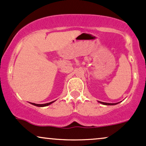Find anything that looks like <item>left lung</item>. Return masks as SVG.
Masks as SVG:
<instances>
[{"label": "left lung", "instance_id": "obj_1", "mask_svg": "<svg viewBox=\"0 0 146 146\" xmlns=\"http://www.w3.org/2000/svg\"><path fill=\"white\" fill-rule=\"evenodd\" d=\"M98 102L101 103V104H104V105H115V104H118V103H106V102H100V101H98Z\"/></svg>", "mask_w": 146, "mask_h": 146}]
</instances>
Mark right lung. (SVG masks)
Returning <instances> with one entry per match:
<instances>
[{"label": "right lung", "instance_id": "obj_1", "mask_svg": "<svg viewBox=\"0 0 146 146\" xmlns=\"http://www.w3.org/2000/svg\"><path fill=\"white\" fill-rule=\"evenodd\" d=\"M54 101H52V102H48V103H46V104H35V103H31V104L34 105V106H39V107H44V106H48V105L51 104L52 103L54 102Z\"/></svg>", "mask_w": 146, "mask_h": 146}]
</instances>
